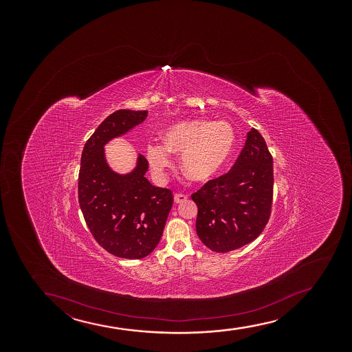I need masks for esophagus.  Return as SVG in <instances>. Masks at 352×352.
Segmentation results:
<instances>
[{"instance_id": "1", "label": "esophagus", "mask_w": 352, "mask_h": 352, "mask_svg": "<svg viewBox=\"0 0 352 352\" xmlns=\"http://www.w3.org/2000/svg\"><path fill=\"white\" fill-rule=\"evenodd\" d=\"M186 199H188V196H186V195L175 194V196H174L175 203H182V202H184V201H186Z\"/></svg>"}]
</instances>
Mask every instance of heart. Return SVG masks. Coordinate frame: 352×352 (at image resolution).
<instances>
[{"mask_svg":"<svg viewBox=\"0 0 352 352\" xmlns=\"http://www.w3.org/2000/svg\"><path fill=\"white\" fill-rule=\"evenodd\" d=\"M164 144L149 143L146 160L155 176L164 177L171 166V153L182 154L181 166L191 179L208 182L216 177L230 160L236 144V133L228 122H179L170 126L163 136Z\"/></svg>","mask_w":352,"mask_h":352,"instance_id":"b5f03b06","label":"heart"}]
</instances>
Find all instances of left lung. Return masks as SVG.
Instances as JSON below:
<instances>
[{
  "mask_svg": "<svg viewBox=\"0 0 352 352\" xmlns=\"http://www.w3.org/2000/svg\"><path fill=\"white\" fill-rule=\"evenodd\" d=\"M272 189V156L262 135L252 128L230 171L191 195L203 244L228 252L257 239L270 217Z\"/></svg>",
  "mask_w": 352,
  "mask_h": 352,
  "instance_id": "1",
  "label": "left lung"
}]
</instances>
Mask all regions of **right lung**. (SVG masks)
<instances>
[{"label": "right lung", "mask_w": 352, "mask_h": 352, "mask_svg": "<svg viewBox=\"0 0 352 352\" xmlns=\"http://www.w3.org/2000/svg\"><path fill=\"white\" fill-rule=\"evenodd\" d=\"M146 110L122 109L109 115L87 141L78 174V202L96 242L120 258L140 259L157 247L174 203L173 192L146 178L148 161L138 155L129 174L113 171L104 146L141 124Z\"/></svg>", "instance_id": "1"}]
</instances>
